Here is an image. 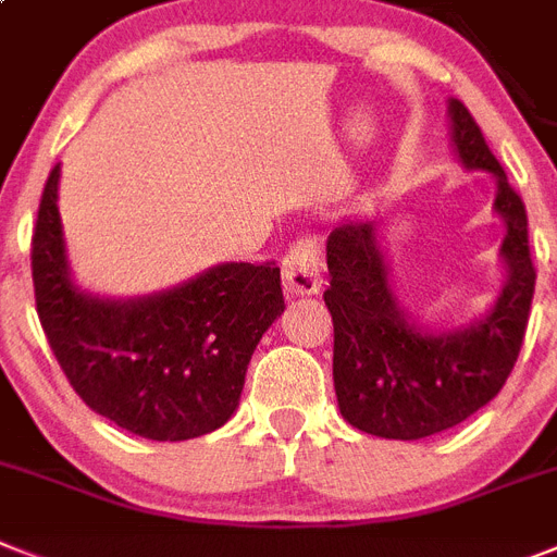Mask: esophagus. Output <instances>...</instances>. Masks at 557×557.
Listing matches in <instances>:
<instances>
[{
	"instance_id": "esophagus-1",
	"label": "esophagus",
	"mask_w": 557,
	"mask_h": 557,
	"mask_svg": "<svg viewBox=\"0 0 557 557\" xmlns=\"http://www.w3.org/2000/svg\"><path fill=\"white\" fill-rule=\"evenodd\" d=\"M283 288L288 294H317L322 288V260L317 237H300L283 257Z\"/></svg>"
}]
</instances>
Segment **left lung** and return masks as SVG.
I'll use <instances>...</instances> for the list:
<instances>
[{
  "label": "left lung",
  "mask_w": 557,
  "mask_h": 557,
  "mask_svg": "<svg viewBox=\"0 0 557 557\" xmlns=\"http://www.w3.org/2000/svg\"><path fill=\"white\" fill-rule=\"evenodd\" d=\"M453 149L465 170L490 172L495 214L504 221V286L487 314L453 331H433L401 306L373 218H348L329 235L325 306L334 320V391L339 413L382 438L433 436L484 408L507 382L524 343L535 269L527 209L507 184L473 115L447 101Z\"/></svg>",
  "instance_id": "left-lung-1"
}]
</instances>
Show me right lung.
Masks as SVG:
<instances>
[{
  "mask_svg": "<svg viewBox=\"0 0 557 557\" xmlns=\"http://www.w3.org/2000/svg\"><path fill=\"white\" fill-rule=\"evenodd\" d=\"M55 163L33 228L41 329L87 408L152 442L212 433L240 405L246 368L283 314L274 263H221L166 292L112 300L70 277Z\"/></svg>",
  "mask_w": 557,
  "mask_h": 557,
  "instance_id": "obj_1",
  "label": "right lung"
}]
</instances>
